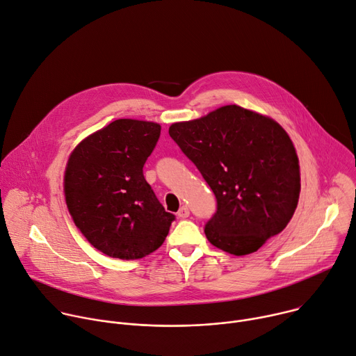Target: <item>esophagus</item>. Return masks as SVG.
<instances>
[{
	"label": "esophagus",
	"mask_w": 356,
	"mask_h": 356,
	"mask_svg": "<svg viewBox=\"0 0 356 356\" xmlns=\"http://www.w3.org/2000/svg\"><path fill=\"white\" fill-rule=\"evenodd\" d=\"M178 218H181V219H185V218H188L189 216V209H188V207L186 205H184V207H181V209L178 211Z\"/></svg>",
	"instance_id": "obj_1"
}]
</instances>
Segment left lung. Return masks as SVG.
I'll use <instances>...</instances> for the list:
<instances>
[{"label": "left lung", "instance_id": "obj_1", "mask_svg": "<svg viewBox=\"0 0 356 356\" xmlns=\"http://www.w3.org/2000/svg\"><path fill=\"white\" fill-rule=\"evenodd\" d=\"M168 133L215 193L216 212L205 225L213 246L249 254L287 226L298 204L300 167L274 120L230 104Z\"/></svg>", "mask_w": 356, "mask_h": 356}]
</instances>
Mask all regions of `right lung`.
<instances>
[{"label":"right lung","mask_w":356,"mask_h":356,"mask_svg":"<svg viewBox=\"0 0 356 356\" xmlns=\"http://www.w3.org/2000/svg\"><path fill=\"white\" fill-rule=\"evenodd\" d=\"M160 134V124L120 118L83 140L69 158L67 209L90 245L110 257L152 253L175 220L143 174Z\"/></svg>","instance_id":"add662e5"}]
</instances>
